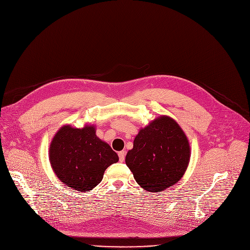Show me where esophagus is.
I'll use <instances>...</instances> for the list:
<instances>
[{
	"mask_svg": "<svg viewBox=\"0 0 250 250\" xmlns=\"http://www.w3.org/2000/svg\"><path fill=\"white\" fill-rule=\"evenodd\" d=\"M125 152L124 151H121V152H119L118 153V157H119V161L121 162V163H123L124 161H125Z\"/></svg>",
	"mask_w": 250,
	"mask_h": 250,
	"instance_id": "34e87169",
	"label": "esophagus"
}]
</instances>
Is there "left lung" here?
<instances>
[{
  "label": "left lung",
  "mask_w": 250,
  "mask_h": 250,
  "mask_svg": "<svg viewBox=\"0 0 250 250\" xmlns=\"http://www.w3.org/2000/svg\"><path fill=\"white\" fill-rule=\"evenodd\" d=\"M189 159L184 132L173 119L162 116L140 130L125 162L142 188L161 192L179 181Z\"/></svg>",
  "instance_id": "8db88e82"
}]
</instances>
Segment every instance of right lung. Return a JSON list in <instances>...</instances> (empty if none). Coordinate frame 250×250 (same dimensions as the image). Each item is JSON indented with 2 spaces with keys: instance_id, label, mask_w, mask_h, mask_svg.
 Wrapping results in <instances>:
<instances>
[{
  "instance_id": "obj_1",
  "label": "right lung",
  "mask_w": 250,
  "mask_h": 250,
  "mask_svg": "<svg viewBox=\"0 0 250 250\" xmlns=\"http://www.w3.org/2000/svg\"><path fill=\"white\" fill-rule=\"evenodd\" d=\"M50 163L58 178L78 191H88L104 178L105 169L118 162L110 146L95 135L93 126L62 127L49 149Z\"/></svg>"
}]
</instances>
